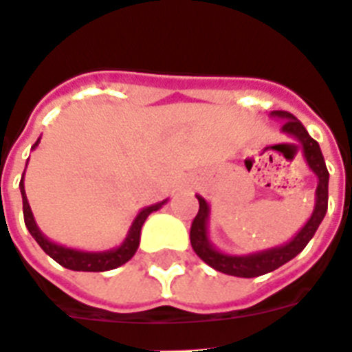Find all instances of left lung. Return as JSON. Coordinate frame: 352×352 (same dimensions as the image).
Segmentation results:
<instances>
[{"label":"left lung","mask_w":352,"mask_h":352,"mask_svg":"<svg viewBox=\"0 0 352 352\" xmlns=\"http://www.w3.org/2000/svg\"><path fill=\"white\" fill-rule=\"evenodd\" d=\"M272 116L285 119L283 131L296 137L301 142L306 162L310 165V169L317 174V178H319L315 210L311 213L310 221L306 222L305 228L288 244L281 245V248L269 249V251H262V253L248 254V256H231V254L219 253L217 249H213L210 245L208 235H206L208 205H206V201L203 197L197 196L199 212L194 217L190 226L192 249L196 251V254L203 262L208 263L210 267H213L219 272H224V274L239 276V278H256V276L267 274V272H272L278 267L285 265V263L290 262L292 258H296L306 248V244L315 235V231H317V228H319V224L322 222L324 215L327 212V182H329V173H327L326 162H324L319 142L311 139L305 126L297 121V117L292 116L290 112L276 110V112H272Z\"/></svg>","instance_id":"left-lung-1"}]
</instances>
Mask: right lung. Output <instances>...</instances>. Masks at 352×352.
<instances>
[{
  "label": "right lung",
  "mask_w": 352,
  "mask_h": 352,
  "mask_svg": "<svg viewBox=\"0 0 352 352\" xmlns=\"http://www.w3.org/2000/svg\"><path fill=\"white\" fill-rule=\"evenodd\" d=\"M38 140L33 144V147L37 146ZM25 176V174H23ZM21 188V196H23V213H25V224L28 228V231L32 233V236L37 240V244L41 245L42 251L46 254H50L56 263H60L65 269L71 270H83V272H103V270H112L117 269V267H121L122 263H126L128 260H131L135 253H137V249H139L140 244V230H142L144 221L147 219V215L151 212H156V210L160 208L164 205L165 201L158 203V205L147 206L144 208L142 212L137 215V219L133 221L130 228V233L126 236V240L122 242L121 248L113 249V251H107V253H83V251H76V249H67L62 248L58 244H53L46 236L42 235L41 231H38L37 224L33 221L32 210H30L28 199H26L25 194V185H23V178H21L19 183Z\"/></svg>",
  "instance_id": "obj_1"
}]
</instances>
